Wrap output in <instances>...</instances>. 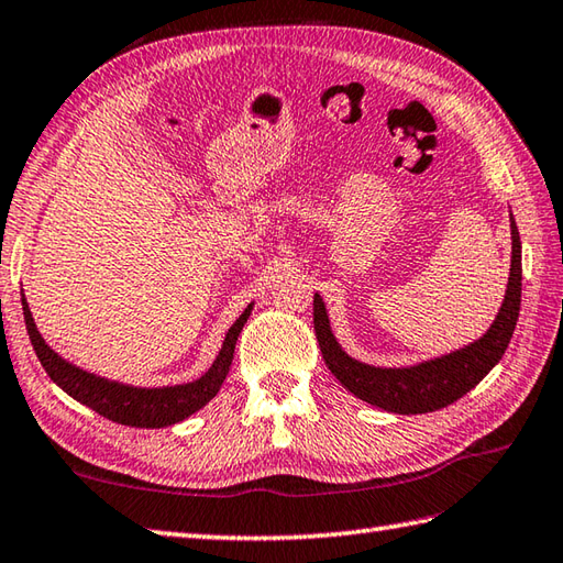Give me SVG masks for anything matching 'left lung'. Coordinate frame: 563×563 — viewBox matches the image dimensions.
Here are the masks:
<instances>
[{
    "instance_id": "1",
    "label": "left lung",
    "mask_w": 563,
    "mask_h": 563,
    "mask_svg": "<svg viewBox=\"0 0 563 563\" xmlns=\"http://www.w3.org/2000/svg\"><path fill=\"white\" fill-rule=\"evenodd\" d=\"M510 234L512 258L508 288H505V300L493 324L488 327V332L471 341L464 349L415 363V366L383 368L349 356L332 332L322 295L314 292V334L319 349H322V358L336 380L363 402H371L395 415H422L442 410V407L456 402L468 390L476 388L488 376L490 368L498 366V361L503 358L512 339L517 317H520L522 244L512 214Z\"/></svg>"
}]
</instances>
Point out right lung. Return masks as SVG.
Wrapping results in <instances>:
<instances>
[{"mask_svg": "<svg viewBox=\"0 0 563 563\" xmlns=\"http://www.w3.org/2000/svg\"><path fill=\"white\" fill-rule=\"evenodd\" d=\"M21 307H24V322L31 346L36 351L41 366L46 368L51 380L58 385L60 390H65L73 400L90 407V410L117 424L161 429L175 422H183L197 410H202V407L219 393V388H222L231 358H234L236 339L241 334V329H244L246 319L251 317L253 302L239 314L236 322L229 327L224 344L219 349V356L200 378L180 385H161V388H141V385L109 380L104 376H97V373L75 366L68 358H63L58 351H53L46 344V339L41 336L24 295H21Z\"/></svg>", "mask_w": 563, "mask_h": 563, "instance_id": "right-lung-1", "label": "right lung"}]
</instances>
